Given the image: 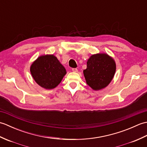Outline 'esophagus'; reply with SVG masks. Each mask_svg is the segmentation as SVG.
<instances>
[{
    "label": "esophagus",
    "instance_id": "esophagus-1",
    "mask_svg": "<svg viewBox=\"0 0 147 147\" xmlns=\"http://www.w3.org/2000/svg\"><path fill=\"white\" fill-rule=\"evenodd\" d=\"M72 71H73L74 73H77L78 72V69L76 68H73V69H72Z\"/></svg>",
    "mask_w": 147,
    "mask_h": 147
}]
</instances>
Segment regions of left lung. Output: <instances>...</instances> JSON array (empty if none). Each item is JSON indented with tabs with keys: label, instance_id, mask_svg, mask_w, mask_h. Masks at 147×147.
Returning a JSON list of instances; mask_svg holds the SVG:
<instances>
[{
	"label": "left lung",
	"instance_id": "1",
	"mask_svg": "<svg viewBox=\"0 0 147 147\" xmlns=\"http://www.w3.org/2000/svg\"><path fill=\"white\" fill-rule=\"evenodd\" d=\"M86 64L83 74L87 85L93 90L98 91L110 84L116 70V64L111 56L107 53L93 54Z\"/></svg>",
	"mask_w": 147,
	"mask_h": 147
}]
</instances>
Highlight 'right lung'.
I'll return each mask as SVG.
<instances>
[{"instance_id":"right-lung-1","label":"right lung","mask_w":147,"mask_h":147,"mask_svg":"<svg viewBox=\"0 0 147 147\" xmlns=\"http://www.w3.org/2000/svg\"><path fill=\"white\" fill-rule=\"evenodd\" d=\"M30 70L35 82L47 90L57 86L67 73L65 67L53 54L39 56L32 62Z\"/></svg>"}]
</instances>
